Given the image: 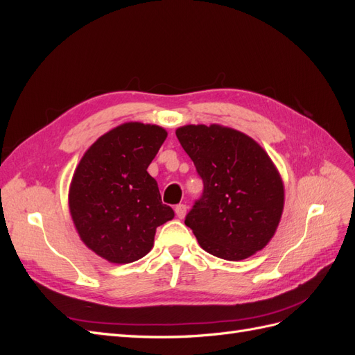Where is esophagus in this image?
<instances>
[{"label":"esophagus","mask_w":355,"mask_h":355,"mask_svg":"<svg viewBox=\"0 0 355 355\" xmlns=\"http://www.w3.org/2000/svg\"><path fill=\"white\" fill-rule=\"evenodd\" d=\"M187 209H188V207L185 206V204H178L176 209H175L176 216H178L179 219H184L185 214H187Z\"/></svg>","instance_id":"34e87169"}]
</instances>
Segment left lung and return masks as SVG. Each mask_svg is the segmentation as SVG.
Wrapping results in <instances>:
<instances>
[{
  "mask_svg": "<svg viewBox=\"0 0 355 355\" xmlns=\"http://www.w3.org/2000/svg\"><path fill=\"white\" fill-rule=\"evenodd\" d=\"M202 179V197L185 223L207 253L243 261L271 241L284 209V185L254 139L220 124L176 130Z\"/></svg>",
  "mask_w": 355,
  "mask_h": 355,
  "instance_id": "8db88e82",
  "label": "left lung"
}]
</instances>
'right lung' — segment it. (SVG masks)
I'll use <instances>...</instances> for the list:
<instances>
[{"label": "right lung", "instance_id": "right-lung-1", "mask_svg": "<svg viewBox=\"0 0 355 355\" xmlns=\"http://www.w3.org/2000/svg\"><path fill=\"white\" fill-rule=\"evenodd\" d=\"M155 124L124 123L102 135L73 171L68 204L81 241L111 263L151 252L155 230L175 218L146 168L166 141Z\"/></svg>", "mask_w": 355, "mask_h": 355}]
</instances>
